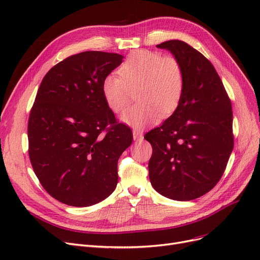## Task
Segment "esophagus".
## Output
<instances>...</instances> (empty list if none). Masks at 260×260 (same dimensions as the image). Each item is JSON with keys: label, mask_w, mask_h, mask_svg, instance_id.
Returning <instances> with one entry per match:
<instances>
[{"label": "esophagus", "mask_w": 260, "mask_h": 260, "mask_svg": "<svg viewBox=\"0 0 260 260\" xmlns=\"http://www.w3.org/2000/svg\"><path fill=\"white\" fill-rule=\"evenodd\" d=\"M133 137H134V140H141L143 138V134L140 131L135 129L133 131Z\"/></svg>", "instance_id": "34e87169"}]
</instances>
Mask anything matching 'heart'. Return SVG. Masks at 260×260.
<instances>
[{"mask_svg": "<svg viewBox=\"0 0 260 260\" xmlns=\"http://www.w3.org/2000/svg\"><path fill=\"white\" fill-rule=\"evenodd\" d=\"M107 75L102 93L109 109L120 114L129 105L132 92L139 102L120 117L123 123L143 128L171 115L178 107L185 87L182 63L171 55L152 51H136L127 56L118 70Z\"/></svg>", "mask_w": 260, "mask_h": 260, "instance_id": "heart-1", "label": "heart"}]
</instances>
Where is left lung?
<instances>
[{"label":"left lung","instance_id":"obj_1","mask_svg":"<svg viewBox=\"0 0 260 260\" xmlns=\"http://www.w3.org/2000/svg\"><path fill=\"white\" fill-rule=\"evenodd\" d=\"M157 48L182 63L185 87L178 107L159 127L145 134L153 148V188L175 201H191L218 184L234 148L231 100L212 63L184 41Z\"/></svg>","mask_w":260,"mask_h":260}]
</instances>
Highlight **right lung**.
<instances>
[{
	"mask_svg": "<svg viewBox=\"0 0 260 260\" xmlns=\"http://www.w3.org/2000/svg\"><path fill=\"white\" fill-rule=\"evenodd\" d=\"M123 58L100 51L72 55L40 84L28 119V155L42 187L63 204L91 206L117 187L119 157L133 134L107 106L102 84Z\"/></svg>",
	"mask_w": 260,
	"mask_h": 260,
	"instance_id": "add662e5",
	"label": "right lung"
}]
</instances>
